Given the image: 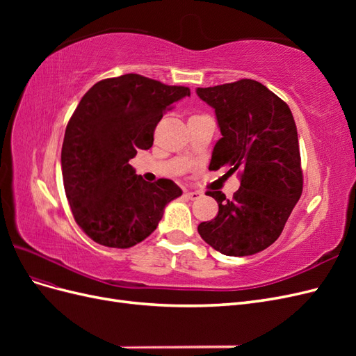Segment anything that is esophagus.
Instances as JSON below:
<instances>
[{
  "label": "esophagus",
  "mask_w": 356,
  "mask_h": 356,
  "mask_svg": "<svg viewBox=\"0 0 356 356\" xmlns=\"http://www.w3.org/2000/svg\"><path fill=\"white\" fill-rule=\"evenodd\" d=\"M202 196L200 191H186V197L188 200H197Z\"/></svg>",
  "instance_id": "obj_1"
}]
</instances>
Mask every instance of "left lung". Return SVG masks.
I'll list each match as a JSON object with an SVG mask.
<instances>
[{
	"mask_svg": "<svg viewBox=\"0 0 356 356\" xmlns=\"http://www.w3.org/2000/svg\"><path fill=\"white\" fill-rule=\"evenodd\" d=\"M215 110L221 138L209 170L238 172L241 187L233 199L221 191L207 195L218 215L200 222L197 232L213 250L246 257L266 250L281 236L303 191L298 136L289 106L255 80L243 79L213 88H197Z\"/></svg>",
	"mask_w": 356,
	"mask_h": 356,
	"instance_id": "1",
	"label": "left lung"
}]
</instances>
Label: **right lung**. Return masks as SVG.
<instances>
[{
  "label": "right lung",
  "mask_w": 356,
  "mask_h": 356,
  "mask_svg": "<svg viewBox=\"0 0 356 356\" xmlns=\"http://www.w3.org/2000/svg\"><path fill=\"white\" fill-rule=\"evenodd\" d=\"M190 96L139 74L96 83L70 118L60 166L67 199L81 230L96 243L131 248L152 234L165 207L182 195L170 179L147 182L129 160L148 149L163 114Z\"/></svg>",
  "instance_id": "obj_1"
}]
</instances>
